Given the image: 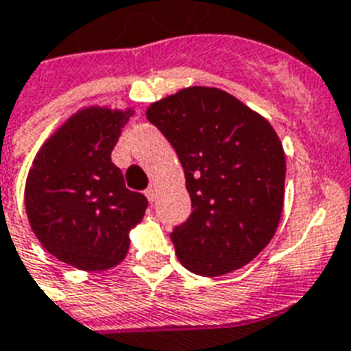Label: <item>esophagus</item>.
<instances>
[{"label":"esophagus","instance_id":"34e87169","mask_svg":"<svg viewBox=\"0 0 351 351\" xmlns=\"http://www.w3.org/2000/svg\"><path fill=\"white\" fill-rule=\"evenodd\" d=\"M145 194H146V197H148V201H150V203H154V199H156V190H154V186L146 189Z\"/></svg>","mask_w":351,"mask_h":351}]
</instances>
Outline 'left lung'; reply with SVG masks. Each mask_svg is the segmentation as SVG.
Listing matches in <instances>:
<instances>
[{
  "label": "left lung",
  "instance_id": "8db88e82",
  "mask_svg": "<svg viewBox=\"0 0 351 351\" xmlns=\"http://www.w3.org/2000/svg\"><path fill=\"white\" fill-rule=\"evenodd\" d=\"M146 119L173 146L192 201L170 232L179 262L201 276L251 262L284 205L286 157L271 124L232 95L199 86L154 102Z\"/></svg>",
  "mask_w": 351,
  "mask_h": 351
}]
</instances>
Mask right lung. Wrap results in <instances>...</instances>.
<instances>
[{
    "label": "right lung",
    "instance_id": "add662e5",
    "mask_svg": "<svg viewBox=\"0 0 351 351\" xmlns=\"http://www.w3.org/2000/svg\"><path fill=\"white\" fill-rule=\"evenodd\" d=\"M132 111L88 108L43 145L25 186V208L45 251L86 271L110 269L126 256L128 232L148 199L124 184L111 150Z\"/></svg>",
    "mask_w": 351,
    "mask_h": 351
}]
</instances>
